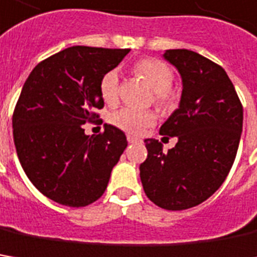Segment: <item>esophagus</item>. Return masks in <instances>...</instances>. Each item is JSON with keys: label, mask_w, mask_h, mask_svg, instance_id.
Masks as SVG:
<instances>
[{"label": "esophagus", "mask_w": 257, "mask_h": 257, "mask_svg": "<svg viewBox=\"0 0 257 257\" xmlns=\"http://www.w3.org/2000/svg\"><path fill=\"white\" fill-rule=\"evenodd\" d=\"M127 141L128 143H137V141H140L137 137H134V136H127Z\"/></svg>", "instance_id": "1"}]
</instances>
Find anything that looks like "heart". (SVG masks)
Wrapping results in <instances>:
<instances>
[{
	"label": "heart",
	"mask_w": 257,
	"mask_h": 257,
	"mask_svg": "<svg viewBox=\"0 0 257 257\" xmlns=\"http://www.w3.org/2000/svg\"><path fill=\"white\" fill-rule=\"evenodd\" d=\"M133 72L144 79L154 90V101L160 107L171 108L177 103L178 90L173 87L174 73L168 65L158 59H141L134 63ZM103 100L113 104L118 100L120 80L117 70H108L100 80ZM157 114L151 110L123 107L111 114V123L130 134H141L147 127L156 123Z\"/></svg>",
	"instance_id": "heart-1"
}]
</instances>
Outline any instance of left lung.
Segmentation results:
<instances>
[{
	"mask_svg": "<svg viewBox=\"0 0 257 257\" xmlns=\"http://www.w3.org/2000/svg\"><path fill=\"white\" fill-rule=\"evenodd\" d=\"M164 59L182 79L180 107L160 128L177 137L163 153L154 139L144 141L147 160L140 165L141 184L150 201L167 211L202 204L223 184L236 157L243 107L222 66L188 49H168Z\"/></svg>",
	"mask_w": 257,
	"mask_h": 257,
	"instance_id": "8db88e82",
	"label": "left lung"
}]
</instances>
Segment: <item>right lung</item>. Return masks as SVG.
Returning a JSON list of instances; mask_svg holds the SVG:
<instances>
[{
    "instance_id": "1",
    "label": "right lung",
    "mask_w": 257,
    "mask_h": 257,
    "mask_svg": "<svg viewBox=\"0 0 257 257\" xmlns=\"http://www.w3.org/2000/svg\"><path fill=\"white\" fill-rule=\"evenodd\" d=\"M128 52L72 46L38 63L22 87L12 116L17 154L35 188L58 204L80 208L97 201L127 147L114 125L86 136L83 124L104 106L103 75Z\"/></svg>"
}]
</instances>
